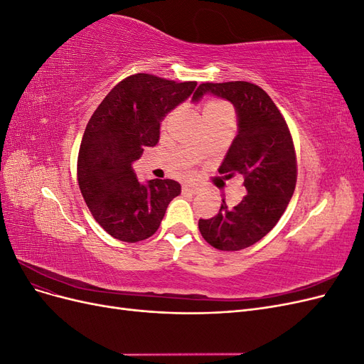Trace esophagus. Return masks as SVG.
Returning a JSON list of instances; mask_svg holds the SVG:
<instances>
[{
	"label": "esophagus",
	"mask_w": 364,
	"mask_h": 364,
	"mask_svg": "<svg viewBox=\"0 0 364 364\" xmlns=\"http://www.w3.org/2000/svg\"><path fill=\"white\" fill-rule=\"evenodd\" d=\"M182 190L183 191H188V193H191V194H197L200 191V186H197V185H194V183H185L183 186H182Z\"/></svg>",
	"instance_id": "esophagus-1"
}]
</instances>
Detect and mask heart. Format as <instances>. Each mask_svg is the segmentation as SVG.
Here are the masks:
<instances>
[{
  "label": "heart",
  "instance_id": "heart-1",
  "mask_svg": "<svg viewBox=\"0 0 364 364\" xmlns=\"http://www.w3.org/2000/svg\"><path fill=\"white\" fill-rule=\"evenodd\" d=\"M223 109H229L228 105H225L223 102H217V100H211L208 102L203 107V115H209V114H215L218 111H223Z\"/></svg>",
  "mask_w": 364,
  "mask_h": 364
}]
</instances>
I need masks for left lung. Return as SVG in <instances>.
I'll use <instances>...</instances> for the list:
<instances>
[{
    "instance_id": "8db88e82",
    "label": "left lung",
    "mask_w": 364,
    "mask_h": 364,
    "mask_svg": "<svg viewBox=\"0 0 364 364\" xmlns=\"http://www.w3.org/2000/svg\"><path fill=\"white\" fill-rule=\"evenodd\" d=\"M205 94L225 98L235 107L238 134L218 173L243 176L247 194L234 208L223 200L215 217L199 220V230L218 250H241L270 232L291 199L297 174L293 139L279 109L259 86L202 83L193 103Z\"/></svg>"
}]
</instances>
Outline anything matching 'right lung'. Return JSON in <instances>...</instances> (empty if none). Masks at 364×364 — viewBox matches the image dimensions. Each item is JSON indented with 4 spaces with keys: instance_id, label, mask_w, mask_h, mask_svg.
<instances>
[{
    "instance_id": "right-lung-1",
    "label": "right lung",
    "mask_w": 364,
    "mask_h": 364,
    "mask_svg": "<svg viewBox=\"0 0 364 364\" xmlns=\"http://www.w3.org/2000/svg\"><path fill=\"white\" fill-rule=\"evenodd\" d=\"M197 82L176 83L150 74L119 82L95 109L82 138L77 179L83 199L109 235L136 243L156 232L168 203L181 194L171 179L141 183L134 162L155 147L161 123Z\"/></svg>"
}]
</instances>
